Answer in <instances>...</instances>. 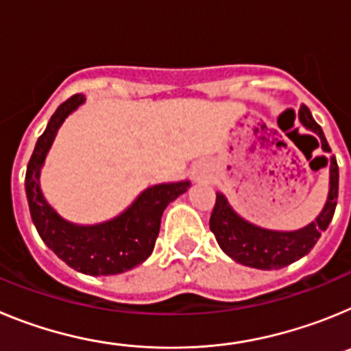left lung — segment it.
Masks as SVG:
<instances>
[{"label": "left lung", "mask_w": 351, "mask_h": 351, "mask_svg": "<svg viewBox=\"0 0 351 351\" xmlns=\"http://www.w3.org/2000/svg\"><path fill=\"white\" fill-rule=\"evenodd\" d=\"M299 121L306 126V130L318 135L325 153H330V147L325 141L320 125H316V121L313 119L306 105L300 107ZM327 163L330 165L327 202H325L322 213L315 218V221L302 226L299 230H269V228L253 225L235 213L225 195L216 193V204H214L213 214H210L209 228L216 235L219 247L237 263H243L246 267L260 269V271L283 269L302 258L304 255H308L316 241L320 239L322 232L327 230L328 223L332 221L334 210H336L339 169H337V161L334 156H330V160L325 158V165Z\"/></svg>", "instance_id": "8db88e82"}]
</instances>
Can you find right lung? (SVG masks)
Listing matches in <instances>:
<instances>
[{"label": "right lung", "mask_w": 351, "mask_h": 351, "mask_svg": "<svg viewBox=\"0 0 351 351\" xmlns=\"http://www.w3.org/2000/svg\"><path fill=\"white\" fill-rule=\"evenodd\" d=\"M86 101L73 95L58 107L45 132L36 141L26 170V197L38 235L66 265L88 276H114L137 267L151 256L160 234L161 214L190 181L149 186L119 216L96 225H77L56 213L40 188V172L58 130L73 110Z\"/></svg>", "instance_id": "1"}]
</instances>
